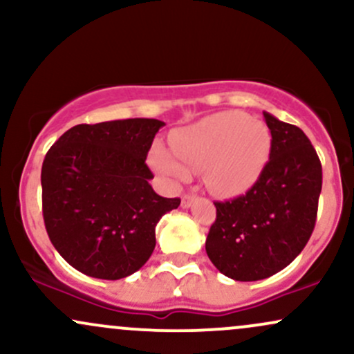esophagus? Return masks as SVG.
<instances>
[{
  "label": "esophagus",
  "instance_id": "esophagus-1",
  "mask_svg": "<svg viewBox=\"0 0 354 354\" xmlns=\"http://www.w3.org/2000/svg\"><path fill=\"white\" fill-rule=\"evenodd\" d=\"M193 203H194V196H191V194H185V196L181 198V206L185 209L189 208V206L193 205Z\"/></svg>",
  "mask_w": 354,
  "mask_h": 354
}]
</instances>
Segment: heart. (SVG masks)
<instances>
[{"label": "heart", "instance_id": "b5f03b06", "mask_svg": "<svg viewBox=\"0 0 354 354\" xmlns=\"http://www.w3.org/2000/svg\"><path fill=\"white\" fill-rule=\"evenodd\" d=\"M171 151L151 149V165L171 185L201 171L206 188L218 196H236L258 181L270 160L271 133L266 123L241 111H223L176 129Z\"/></svg>", "mask_w": 354, "mask_h": 354}]
</instances>
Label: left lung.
I'll return each instance as SVG.
<instances>
[{
  "label": "left lung",
  "instance_id": "1",
  "mask_svg": "<svg viewBox=\"0 0 354 354\" xmlns=\"http://www.w3.org/2000/svg\"><path fill=\"white\" fill-rule=\"evenodd\" d=\"M271 151L261 176L243 196L214 203L206 253L234 281L273 276L303 251L315 230L323 185L319 158L298 126L263 111Z\"/></svg>",
  "mask_w": 354,
  "mask_h": 354
}]
</instances>
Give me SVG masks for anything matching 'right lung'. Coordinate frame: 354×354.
Instances as JSON below:
<instances>
[{
	"label": "right lung",
	"instance_id": "right-lung-1",
	"mask_svg": "<svg viewBox=\"0 0 354 354\" xmlns=\"http://www.w3.org/2000/svg\"><path fill=\"white\" fill-rule=\"evenodd\" d=\"M165 123L149 118L76 124L41 168L43 218L53 246L75 270L121 279L156 246L158 221L180 198L154 193L146 156Z\"/></svg>",
	"mask_w": 354,
	"mask_h": 354
}]
</instances>
